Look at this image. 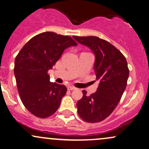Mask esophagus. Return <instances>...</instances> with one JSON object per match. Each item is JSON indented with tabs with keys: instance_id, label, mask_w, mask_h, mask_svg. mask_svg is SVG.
Returning a JSON list of instances; mask_svg holds the SVG:
<instances>
[{
	"instance_id": "esophagus-1",
	"label": "esophagus",
	"mask_w": 149,
	"mask_h": 149,
	"mask_svg": "<svg viewBox=\"0 0 149 149\" xmlns=\"http://www.w3.org/2000/svg\"><path fill=\"white\" fill-rule=\"evenodd\" d=\"M76 89V88L74 86H69L68 87V90L69 91H72V90H75Z\"/></svg>"
}]
</instances>
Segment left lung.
Here are the masks:
<instances>
[{
  "label": "left lung",
  "mask_w": 149,
  "mask_h": 149,
  "mask_svg": "<svg viewBox=\"0 0 149 149\" xmlns=\"http://www.w3.org/2000/svg\"><path fill=\"white\" fill-rule=\"evenodd\" d=\"M78 43L88 47L95 56L94 71L100 83L95 93L83 97L77 103L79 115L88 123H97L112 113L127 86L129 69L119 50L96 36H73Z\"/></svg>",
  "instance_id": "8db88e82"
}]
</instances>
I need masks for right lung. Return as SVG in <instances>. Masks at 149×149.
<instances>
[{
    "mask_svg": "<svg viewBox=\"0 0 149 149\" xmlns=\"http://www.w3.org/2000/svg\"><path fill=\"white\" fill-rule=\"evenodd\" d=\"M77 45L70 37L45 32L31 38L16 57L14 72L21 100L36 116H52L60 106L67 88L51 82L47 72L65 49Z\"/></svg>",
    "mask_w": 149,
    "mask_h": 149,
    "instance_id": "obj_1",
    "label": "right lung"
}]
</instances>
